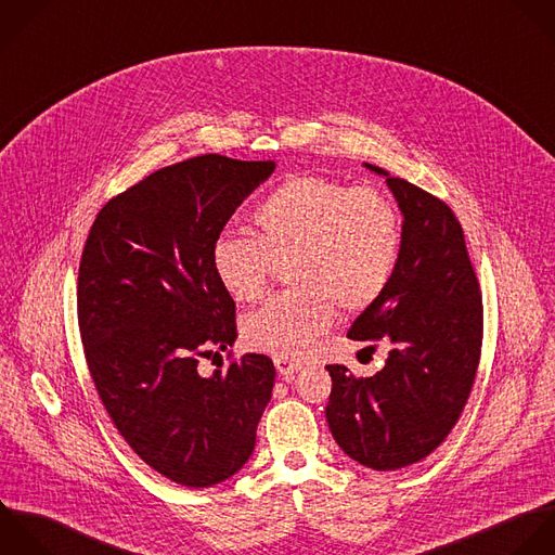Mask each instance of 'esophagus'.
Instances as JSON below:
<instances>
[{
	"label": "esophagus",
	"mask_w": 555,
	"mask_h": 555,
	"mask_svg": "<svg viewBox=\"0 0 555 555\" xmlns=\"http://www.w3.org/2000/svg\"><path fill=\"white\" fill-rule=\"evenodd\" d=\"M274 365H276V372H279L283 378H292V376L302 367L300 361L289 359V357H274Z\"/></svg>",
	"instance_id": "34e87169"
}]
</instances>
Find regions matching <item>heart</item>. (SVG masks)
<instances>
[{
    "label": "heart",
    "instance_id": "obj_1",
    "mask_svg": "<svg viewBox=\"0 0 555 555\" xmlns=\"http://www.w3.org/2000/svg\"><path fill=\"white\" fill-rule=\"evenodd\" d=\"M253 233H222L209 261L220 287L237 302L257 300L274 261L296 287L268 298L242 320L244 341L259 352L300 357L324 335L337 307L359 313L389 287L402 250L396 203L374 190L298 175L272 188L250 211Z\"/></svg>",
    "mask_w": 555,
    "mask_h": 555
}]
</instances>
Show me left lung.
<instances>
[{"label":"left lung","mask_w":555,"mask_h":555,"mask_svg":"<svg viewBox=\"0 0 555 555\" xmlns=\"http://www.w3.org/2000/svg\"><path fill=\"white\" fill-rule=\"evenodd\" d=\"M385 177L402 211V250L385 294L350 326L354 341H391L385 367L354 378L328 365L326 422L337 446L376 472L409 467L456 426L482 346V296L454 211L422 188Z\"/></svg>","instance_id":"left-lung-1"}]
</instances>
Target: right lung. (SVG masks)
Returning a JSON list of instances; mask_svg holds the SVG:
<instances>
[{"mask_svg":"<svg viewBox=\"0 0 555 555\" xmlns=\"http://www.w3.org/2000/svg\"><path fill=\"white\" fill-rule=\"evenodd\" d=\"M274 168L214 153L159 168L99 211L81 253L77 318L99 398L129 448L181 487L235 476L272 398L268 357L211 376L198 357L237 337L211 242Z\"/></svg>","mask_w":555,"mask_h":555,"instance_id":"add662e5","label":"right lung"}]
</instances>
